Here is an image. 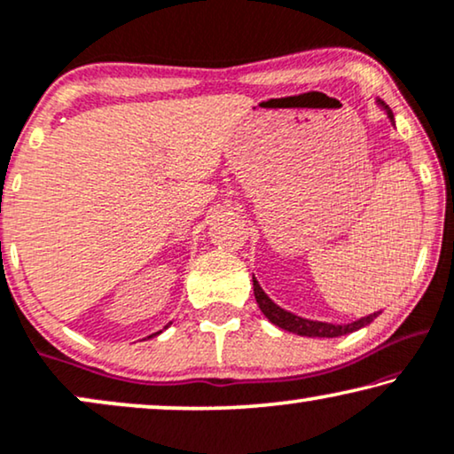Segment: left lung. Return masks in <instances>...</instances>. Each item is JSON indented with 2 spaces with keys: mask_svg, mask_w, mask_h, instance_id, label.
Wrapping results in <instances>:
<instances>
[{
  "mask_svg": "<svg viewBox=\"0 0 454 454\" xmlns=\"http://www.w3.org/2000/svg\"><path fill=\"white\" fill-rule=\"evenodd\" d=\"M376 104L382 107V110L386 112V116H388L390 122L395 124V116H392L390 107L386 106L382 99H376ZM253 293H255V301H257L259 309H262L263 316L268 317L271 324L278 325V328L286 330V332H293V334H299V336H309V338H336V336H344V334H350V332H357L361 328H365V325H370L373 319L380 316V311H378V313H372V316L355 319V322H350V324L316 322V319H307V317L294 316V313H290L286 309H282V307H278L274 301H271L268 294L263 293V288L259 286V282L255 280V276H253Z\"/></svg>",
  "mask_w": 454,
  "mask_h": 454,
  "instance_id": "8db88e82",
  "label": "left lung"
}]
</instances>
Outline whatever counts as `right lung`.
<instances>
[{
	"mask_svg": "<svg viewBox=\"0 0 454 454\" xmlns=\"http://www.w3.org/2000/svg\"><path fill=\"white\" fill-rule=\"evenodd\" d=\"M168 325H170V324H168ZM168 325H166V328H168ZM161 332V330H160ZM160 332H157V334H160ZM151 336H155V334H151Z\"/></svg>",
	"mask_w": 454,
	"mask_h": 454,
	"instance_id": "add662e5",
	"label": "right lung"
}]
</instances>
